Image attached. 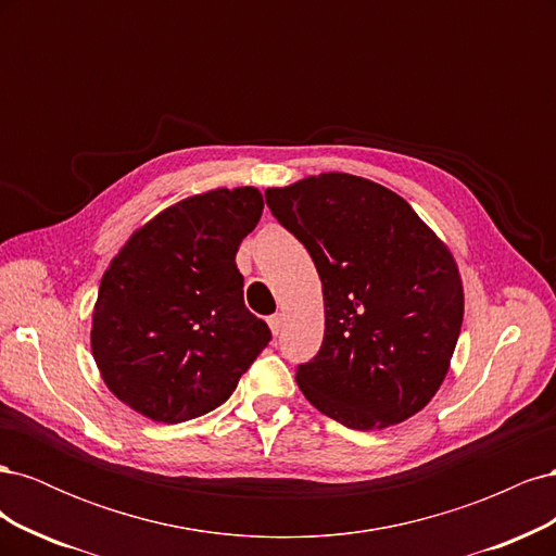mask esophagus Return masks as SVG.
I'll use <instances>...</instances> for the list:
<instances>
[{
    "instance_id": "esophagus-1",
    "label": "esophagus",
    "mask_w": 556,
    "mask_h": 556,
    "mask_svg": "<svg viewBox=\"0 0 556 556\" xmlns=\"http://www.w3.org/2000/svg\"><path fill=\"white\" fill-rule=\"evenodd\" d=\"M268 327H271V331L278 336L285 327V313H276V315L268 317Z\"/></svg>"
}]
</instances>
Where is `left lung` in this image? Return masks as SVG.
<instances>
[{
  "label": "left lung",
  "instance_id": "left-lung-1",
  "mask_svg": "<svg viewBox=\"0 0 556 556\" xmlns=\"http://www.w3.org/2000/svg\"><path fill=\"white\" fill-rule=\"evenodd\" d=\"M266 204L323 280L325 341L296 366L304 396L359 431L422 410L443 384L464 319L447 245L406 199L359 176L268 188Z\"/></svg>",
  "mask_w": 556,
  "mask_h": 556
}]
</instances>
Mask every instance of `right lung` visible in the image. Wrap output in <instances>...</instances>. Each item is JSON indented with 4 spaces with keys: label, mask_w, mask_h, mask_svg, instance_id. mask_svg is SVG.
<instances>
[{
    "label": "right lung",
    "mask_w": 556,
    "mask_h": 556,
    "mask_svg": "<svg viewBox=\"0 0 556 556\" xmlns=\"http://www.w3.org/2000/svg\"><path fill=\"white\" fill-rule=\"evenodd\" d=\"M257 188H220L164 208L129 237L99 285L92 355L109 390L153 422L206 415L271 341L243 304L241 241Z\"/></svg>",
    "instance_id": "1"
}]
</instances>
